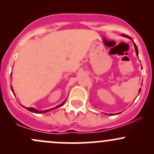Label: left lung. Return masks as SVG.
<instances>
[{"mask_svg":"<svg viewBox=\"0 0 154 154\" xmlns=\"http://www.w3.org/2000/svg\"><path fill=\"white\" fill-rule=\"evenodd\" d=\"M122 35L123 37H126V38H128L131 39V38H130V37H129L128 35H125V34H122ZM133 43H134V47H135V52H136V54H137V56H138V51H137V45H135V43H134V42H133ZM140 91H141V89H140V90H139V93H140ZM109 115H112V114H109Z\"/></svg>","mask_w":154,"mask_h":154,"instance_id":"8db88e82","label":"left lung"}]
</instances>
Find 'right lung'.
<instances>
[{"instance_id":"1","label":"right lung","mask_w":154,"mask_h":154,"mask_svg":"<svg viewBox=\"0 0 154 154\" xmlns=\"http://www.w3.org/2000/svg\"><path fill=\"white\" fill-rule=\"evenodd\" d=\"M11 91H12V92H13V93H14V90H13V88H12V86H11ZM64 103H65V101H63L62 103L60 104V105H59V106H57L53 108V109H47V110H44V111H38V110H37V109H34V108H32V107H30V108H25V107H24V108H25L26 109H27L28 111H32V112L37 113V114H43V113H46V112H48V111H51V110H54V109H57V108H59V107L62 106L63 104H64ZM23 107H24V106H23Z\"/></svg>"}]
</instances>
